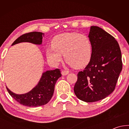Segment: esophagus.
Segmentation results:
<instances>
[{
	"label": "esophagus",
	"mask_w": 129,
	"mask_h": 129,
	"mask_svg": "<svg viewBox=\"0 0 129 129\" xmlns=\"http://www.w3.org/2000/svg\"><path fill=\"white\" fill-rule=\"evenodd\" d=\"M68 73H69V71H65V70H63V71H62V72H61V74L62 76H66Z\"/></svg>",
	"instance_id": "obj_1"
}]
</instances>
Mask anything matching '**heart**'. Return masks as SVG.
I'll use <instances>...</instances> for the list:
<instances>
[{
	"mask_svg": "<svg viewBox=\"0 0 129 129\" xmlns=\"http://www.w3.org/2000/svg\"><path fill=\"white\" fill-rule=\"evenodd\" d=\"M65 60L71 66L85 67L91 57V44L88 36L76 32H67L57 35L52 41V46L46 49L49 63L58 65Z\"/></svg>",
	"mask_w": 129,
	"mask_h": 129,
	"instance_id": "1",
	"label": "heart"
}]
</instances>
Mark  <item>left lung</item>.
<instances>
[{
    "label": "left lung",
    "mask_w": 129,
    "mask_h": 129,
    "mask_svg": "<svg viewBox=\"0 0 129 129\" xmlns=\"http://www.w3.org/2000/svg\"><path fill=\"white\" fill-rule=\"evenodd\" d=\"M91 57L77 75L74 91L78 99L86 102L101 100L112 93L122 69L119 44L103 29L91 26L89 34Z\"/></svg>",
    "instance_id": "left-lung-1"
}]
</instances>
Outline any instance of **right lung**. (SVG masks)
<instances>
[{
    "label": "right lung",
    "instance_id": "obj_1",
    "mask_svg": "<svg viewBox=\"0 0 129 129\" xmlns=\"http://www.w3.org/2000/svg\"><path fill=\"white\" fill-rule=\"evenodd\" d=\"M44 34L39 32H32L19 37L12 45L22 42H29L40 45L42 43ZM61 77L60 69L47 71L44 72L37 85L31 90L23 94H17L6 87L8 92L12 98L23 105L29 107H37L47 104L53 94L55 84Z\"/></svg>",
    "mask_w": 129,
    "mask_h": 129
}]
</instances>
